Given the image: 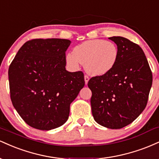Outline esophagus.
Returning <instances> with one entry per match:
<instances>
[{"instance_id": "obj_1", "label": "esophagus", "mask_w": 159, "mask_h": 159, "mask_svg": "<svg viewBox=\"0 0 159 159\" xmlns=\"http://www.w3.org/2000/svg\"><path fill=\"white\" fill-rule=\"evenodd\" d=\"M89 80H90V78H89L87 75H84V81H85L86 84H87V83H88Z\"/></svg>"}]
</instances>
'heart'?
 <instances>
[{"instance_id":"b5f03b06","label":"heart","mask_w":159,"mask_h":159,"mask_svg":"<svg viewBox=\"0 0 159 159\" xmlns=\"http://www.w3.org/2000/svg\"><path fill=\"white\" fill-rule=\"evenodd\" d=\"M118 57L119 51L115 43L103 39H90L76 45L73 53L66 54V62L72 69H78L80 63L84 64L87 73L102 76L114 69Z\"/></svg>"}]
</instances>
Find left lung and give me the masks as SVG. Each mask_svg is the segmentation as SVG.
Returning a JSON list of instances; mask_svg holds the SVG:
<instances>
[{"instance_id": "1", "label": "left lung", "mask_w": 159, "mask_h": 159, "mask_svg": "<svg viewBox=\"0 0 159 159\" xmlns=\"http://www.w3.org/2000/svg\"><path fill=\"white\" fill-rule=\"evenodd\" d=\"M109 39L117 45L119 57L114 69L88 81L95 121L104 127L119 129L137 119L147 106L152 75L138 45L122 36Z\"/></svg>"}]
</instances>
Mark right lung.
Listing matches in <instances>:
<instances>
[{
	"instance_id": "1",
	"label": "right lung",
	"mask_w": 159,
	"mask_h": 159,
	"mask_svg": "<svg viewBox=\"0 0 159 159\" xmlns=\"http://www.w3.org/2000/svg\"><path fill=\"white\" fill-rule=\"evenodd\" d=\"M70 43L64 39L30 40L10 66L11 101L24 121L34 129L48 131L63 125L70 104L84 86L83 72L65 68Z\"/></svg>"
}]
</instances>
